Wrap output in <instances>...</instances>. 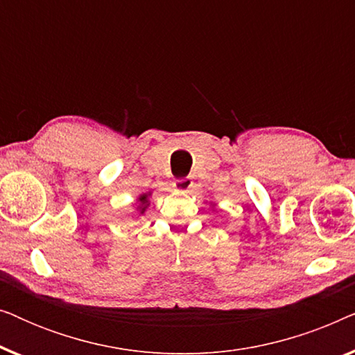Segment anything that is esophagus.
Instances as JSON below:
<instances>
[{
    "instance_id": "esophagus-1",
    "label": "esophagus",
    "mask_w": 355,
    "mask_h": 355,
    "mask_svg": "<svg viewBox=\"0 0 355 355\" xmlns=\"http://www.w3.org/2000/svg\"><path fill=\"white\" fill-rule=\"evenodd\" d=\"M173 187L176 189L179 192H186L189 189L192 187V179L191 178H181V179H176V181L173 182Z\"/></svg>"
}]
</instances>
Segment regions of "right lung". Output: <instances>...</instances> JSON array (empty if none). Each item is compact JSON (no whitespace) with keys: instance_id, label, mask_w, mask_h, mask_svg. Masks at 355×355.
<instances>
[{"instance_id":"1","label":"right lung","mask_w":355,"mask_h":355,"mask_svg":"<svg viewBox=\"0 0 355 355\" xmlns=\"http://www.w3.org/2000/svg\"><path fill=\"white\" fill-rule=\"evenodd\" d=\"M139 202H140V213H144V210L145 208H147V205H148V198H147V196H142L139 198Z\"/></svg>"}]
</instances>
